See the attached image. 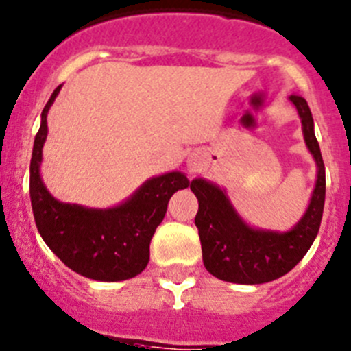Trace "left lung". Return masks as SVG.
<instances>
[{
	"instance_id": "8db88e82",
	"label": "left lung",
	"mask_w": 351,
	"mask_h": 351,
	"mask_svg": "<svg viewBox=\"0 0 351 351\" xmlns=\"http://www.w3.org/2000/svg\"><path fill=\"white\" fill-rule=\"evenodd\" d=\"M289 99L298 109L304 143L317 163V182L310 205L292 230L280 233L249 226L219 186L205 179H193L189 186L198 198L195 224L200 234L204 265L219 280L245 285L276 280L303 259L318 233L326 202V167L308 102L301 95Z\"/></svg>"
}]
</instances>
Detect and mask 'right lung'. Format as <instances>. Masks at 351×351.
<instances>
[{
	"instance_id": "1",
	"label": "right lung",
	"mask_w": 351,
	"mask_h": 351,
	"mask_svg": "<svg viewBox=\"0 0 351 351\" xmlns=\"http://www.w3.org/2000/svg\"><path fill=\"white\" fill-rule=\"evenodd\" d=\"M57 86L41 112L34 137L29 195L34 221L51 252L80 275L101 282H120L139 275L149 261V243L162 223L167 204L178 189L189 186L182 172H169L144 182L128 200L111 208H86L51 197L40 176L47 114L59 95Z\"/></svg>"
}]
</instances>
